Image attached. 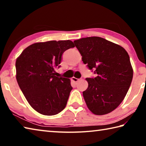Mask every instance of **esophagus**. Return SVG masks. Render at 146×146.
<instances>
[{
  "label": "esophagus",
  "instance_id": "obj_1",
  "mask_svg": "<svg viewBox=\"0 0 146 146\" xmlns=\"http://www.w3.org/2000/svg\"><path fill=\"white\" fill-rule=\"evenodd\" d=\"M71 80H72L73 82H77L79 80V79H78V78H75V77H73L72 78H71Z\"/></svg>",
  "mask_w": 146,
  "mask_h": 146
}]
</instances>
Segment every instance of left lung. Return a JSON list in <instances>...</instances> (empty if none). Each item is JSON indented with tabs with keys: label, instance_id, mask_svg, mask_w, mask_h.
Here are the masks:
<instances>
[{
	"label": "left lung",
	"instance_id": "1",
	"mask_svg": "<svg viewBox=\"0 0 146 146\" xmlns=\"http://www.w3.org/2000/svg\"><path fill=\"white\" fill-rule=\"evenodd\" d=\"M82 60L97 76L87 78V90L83 97L93 114L103 115L115 110L126 95L133 70L125 49L98 36L74 41Z\"/></svg>",
	"mask_w": 146,
	"mask_h": 146
}]
</instances>
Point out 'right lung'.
<instances>
[{"mask_svg":"<svg viewBox=\"0 0 146 146\" xmlns=\"http://www.w3.org/2000/svg\"><path fill=\"white\" fill-rule=\"evenodd\" d=\"M72 41L36 42L24 49L16 60V78L27 101L44 115L58 114L65 108L71 91L70 78L57 77L62 55L74 48Z\"/></svg>","mask_w":146,"mask_h":146,"instance_id":"right-lung-1","label":"right lung"}]
</instances>
